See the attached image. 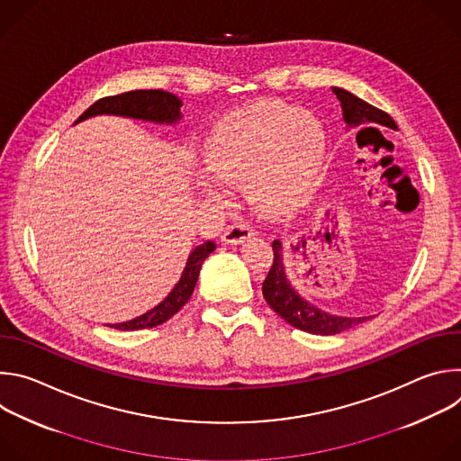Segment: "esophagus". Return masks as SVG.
Returning <instances> with one entry per match:
<instances>
[{
    "mask_svg": "<svg viewBox=\"0 0 461 461\" xmlns=\"http://www.w3.org/2000/svg\"><path fill=\"white\" fill-rule=\"evenodd\" d=\"M249 235H253V228L248 222H233L231 226L226 228L222 240L228 244H237V242H244Z\"/></svg>",
    "mask_w": 461,
    "mask_h": 461,
    "instance_id": "34e87169",
    "label": "esophagus"
}]
</instances>
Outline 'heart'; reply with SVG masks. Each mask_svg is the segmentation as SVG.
<instances>
[{"mask_svg":"<svg viewBox=\"0 0 461 461\" xmlns=\"http://www.w3.org/2000/svg\"><path fill=\"white\" fill-rule=\"evenodd\" d=\"M326 151L317 116L283 104H255L228 114L210 135L204 158L221 178L248 180L253 204L283 212L315 185Z\"/></svg>","mask_w":461,"mask_h":461,"instance_id":"b5f03b06","label":"heart"}]
</instances>
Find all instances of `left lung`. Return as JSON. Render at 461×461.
Returning <instances> with one entry per match:
<instances>
[{
  "label": "left lung",
  "mask_w": 461,
  "mask_h": 461,
  "mask_svg": "<svg viewBox=\"0 0 461 461\" xmlns=\"http://www.w3.org/2000/svg\"><path fill=\"white\" fill-rule=\"evenodd\" d=\"M336 96L341 102L343 107V116L345 122L352 125H363V123H374V125H384L396 129V122L392 120V116L368 102L354 96L352 93L334 87ZM274 249V260H272V268L262 283V295H265L267 303L270 308L279 313L286 322L292 326L299 328V330L315 334V336H334L343 330H348V328L366 321V317H339V315H330L317 306L310 304L308 301L301 299L297 292L290 286L285 272V262H283V248L279 240H274L272 244Z\"/></svg>",
  "instance_id": "obj_1"
}]
</instances>
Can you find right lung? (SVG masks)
<instances>
[{
  "label": "right lung",
  "instance_id": "obj_1",
  "mask_svg": "<svg viewBox=\"0 0 461 461\" xmlns=\"http://www.w3.org/2000/svg\"><path fill=\"white\" fill-rule=\"evenodd\" d=\"M180 107H182V102L175 95L166 93L162 89L129 91V93L96 100L77 120V123L96 114H120V116L142 118V120H153V122H175L176 118H180ZM213 249H215L213 240H206L204 244L196 246L185 262V268L182 272L180 281L175 285L173 292L158 306H155L153 310H149L148 313L137 319L118 322L113 326L118 328V330H144V328H153L171 319L189 301L194 290L196 279H199L203 262Z\"/></svg>",
  "mask_w": 461,
  "mask_h": 461
}]
</instances>
